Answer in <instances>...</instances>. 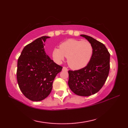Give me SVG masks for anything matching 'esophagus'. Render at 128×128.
Here are the masks:
<instances>
[{
	"label": "esophagus",
	"instance_id": "34e87169",
	"mask_svg": "<svg viewBox=\"0 0 128 128\" xmlns=\"http://www.w3.org/2000/svg\"><path fill=\"white\" fill-rule=\"evenodd\" d=\"M62 70H64V71H68V69L67 68L64 66L62 68Z\"/></svg>",
	"mask_w": 128,
	"mask_h": 128
}]
</instances>
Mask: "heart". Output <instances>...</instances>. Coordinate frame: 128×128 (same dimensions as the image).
Listing matches in <instances>:
<instances>
[{"label":"heart","instance_id":"b5f03b06","mask_svg":"<svg viewBox=\"0 0 128 128\" xmlns=\"http://www.w3.org/2000/svg\"><path fill=\"white\" fill-rule=\"evenodd\" d=\"M93 53L94 47L90 42L69 39L62 42L60 48H54L52 56L58 64H60L66 56L68 63L72 68L80 69L88 64Z\"/></svg>","mask_w":128,"mask_h":128}]
</instances>
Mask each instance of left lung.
Masks as SVG:
<instances>
[{
  "mask_svg": "<svg viewBox=\"0 0 128 128\" xmlns=\"http://www.w3.org/2000/svg\"><path fill=\"white\" fill-rule=\"evenodd\" d=\"M80 36L93 46V55L84 68L69 70L68 85L76 94L89 96L98 92L107 80L110 69V54L101 42L87 35Z\"/></svg>",
  "mask_w": 128,
  "mask_h": 128,
  "instance_id": "1",
  "label": "left lung"
}]
</instances>
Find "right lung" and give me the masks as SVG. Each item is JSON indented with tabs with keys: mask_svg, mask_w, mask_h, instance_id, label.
Returning <instances> with one entry per match:
<instances>
[{
	"mask_svg": "<svg viewBox=\"0 0 128 128\" xmlns=\"http://www.w3.org/2000/svg\"><path fill=\"white\" fill-rule=\"evenodd\" d=\"M50 37L42 36L26 45L18 60V83L24 96L40 101L50 94L56 75L62 67L51 60L44 51V42Z\"/></svg>",
	"mask_w": 128,
	"mask_h": 128,
	"instance_id": "add662e5",
	"label": "right lung"
}]
</instances>
